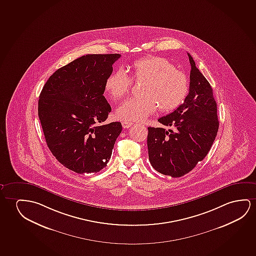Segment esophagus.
Segmentation results:
<instances>
[{"instance_id":"1","label":"esophagus","mask_w":256,"mask_h":256,"mask_svg":"<svg viewBox=\"0 0 256 256\" xmlns=\"http://www.w3.org/2000/svg\"><path fill=\"white\" fill-rule=\"evenodd\" d=\"M122 124V126L124 128H128L130 126H132V124H133V123L130 122H123Z\"/></svg>"}]
</instances>
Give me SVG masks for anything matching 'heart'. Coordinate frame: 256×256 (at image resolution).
<instances>
[{
	"label": "heart",
	"mask_w": 256,
	"mask_h": 256,
	"mask_svg": "<svg viewBox=\"0 0 256 256\" xmlns=\"http://www.w3.org/2000/svg\"><path fill=\"white\" fill-rule=\"evenodd\" d=\"M131 78L123 70L112 72L106 80L104 90L115 101L128 94L134 82H144L141 98L126 100L116 110L117 118L141 122L156 111L169 112L182 104L188 92V80L182 71L163 57H146L134 62Z\"/></svg>",
	"instance_id": "b5f03b06"
}]
</instances>
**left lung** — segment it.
I'll return each mask as SVG.
<instances>
[{
  "mask_svg": "<svg viewBox=\"0 0 256 256\" xmlns=\"http://www.w3.org/2000/svg\"><path fill=\"white\" fill-rule=\"evenodd\" d=\"M191 64L189 92L183 104L170 114L158 118L174 130L148 126V160L164 175L178 178L193 170L212 148L218 131L216 103L207 79Z\"/></svg>",
  "mask_w": 256,
  "mask_h": 256,
  "instance_id": "1",
  "label": "left lung"
}]
</instances>
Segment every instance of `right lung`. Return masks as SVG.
I'll use <instances>...</instances> for the list:
<instances>
[{
    "instance_id": "obj_1",
    "label": "right lung",
    "mask_w": 256,
    "mask_h": 256,
    "mask_svg": "<svg viewBox=\"0 0 256 256\" xmlns=\"http://www.w3.org/2000/svg\"><path fill=\"white\" fill-rule=\"evenodd\" d=\"M118 54H86L63 66L44 84L38 118L49 150L76 174L98 172L111 158L120 122L103 124L111 106L104 82Z\"/></svg>"
}]
</instances>
